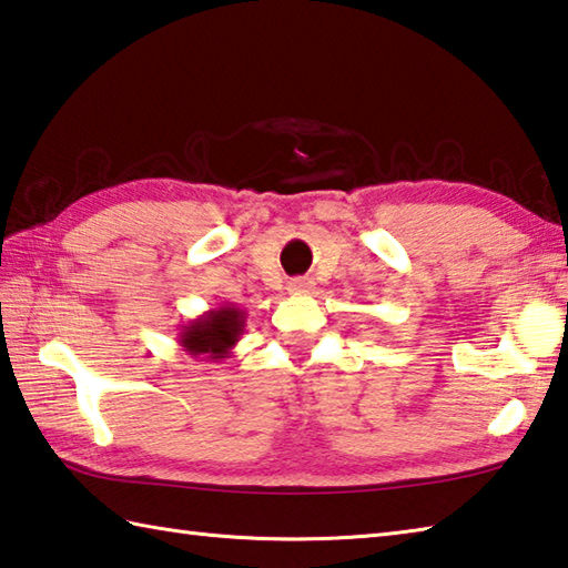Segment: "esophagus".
<instances>
[{
  "label": "esophagus",
  "instance_id": "34e87169",
  "mask_svg": "<svg viewBox=\"0 0 568 568\" xmlns=\"http://www.w3.org/2000/svg\"><path fill=\"white\" fill-rule=\"evenodd\" d=\"M311 280H306V276H296V280L288 282V292L292 294H311Z\"/></svg>",
  "mask_w": 568,
  "mask_h": 568
}]
</instances>
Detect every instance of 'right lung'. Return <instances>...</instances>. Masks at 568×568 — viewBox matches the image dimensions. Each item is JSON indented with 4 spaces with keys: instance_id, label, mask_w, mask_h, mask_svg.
I'll return each instance as SVG.
<instances>
[{
    "instance_id": "add662e5",
    "label": "right lung",
    "mask_w": 568,
    "mask_h": 568,
    "mask_svg": "<svg viewBox=\"0 0 568 568\" xmlns=\"http://www.w3.org/2000/svg\"><path fill=\"white\" fill-rule=\"evenodd\" d=\"M245 321L247 314L235 304L205 311L179 328L181 351L201 357V361H225L237 345L240 335L245 333Z\"/></svg>"
}]
</instances>
